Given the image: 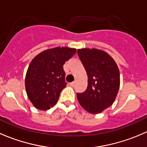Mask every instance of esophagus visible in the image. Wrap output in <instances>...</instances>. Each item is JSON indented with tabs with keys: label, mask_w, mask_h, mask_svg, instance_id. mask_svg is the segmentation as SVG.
I'll return each mask as SVG.
<instances>
[{
	"label": "esophagus",
	"mask_w": 147,
	"mask_h": 147,
	"mask_svg": "<svg viewBox=\"0 0 147 147\" xmlns=\"http://www.w3.org/2000/svg\"><path fill=\"white\" fill-rule=\"evenodd\" d=\"M75 82H72L69 83V85L72 86V87H73V86L75 85Z\"/></svg>",
	"instance_id": "obj_1"
}]
</instances>
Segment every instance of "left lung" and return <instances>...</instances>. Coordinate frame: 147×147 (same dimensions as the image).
I'll return each mask as SVG.
<instances>
[{
    "label": "left lung",
    "mask_w": 147,
    "mask_h": 147,
    "mask_svg": "<svg viewBox=\"0 0 147 147\" xmlns=\"http://www.w3.org/2000/svg\"><path fill=\"white\" fill-rule=\"evenodd\" d=\"M78 54L88 77L86 90L77 94L78 102L90 113H100L114 103L117 95L119 68L109 55L98 49H79Z\"/></svg>",
    "instance_id": "8db88e82"
}]
</instances>
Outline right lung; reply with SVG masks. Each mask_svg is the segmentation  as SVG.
Segmentation results:
<instances>
[{
  "label": "right lung",
  "instance_id": "obj_1",
  "mask_svg": "<svg viewBox=\"0 0 147 147\" xmlns=\"http://www.w3.org/2000/svg\"><path fill=\"white\" fill-rule=\"evenodd\" d=\"M76 53V49L57 47L38 54L29 65L26 76V90L35 108L47 110L58 101L66 87L65 63Z\"/></svg>",
  "mask_w": 147,
  "mask_h": 147
}]
</instances>
